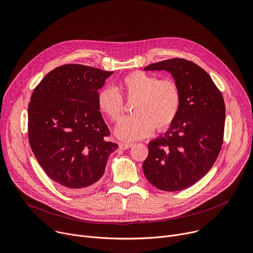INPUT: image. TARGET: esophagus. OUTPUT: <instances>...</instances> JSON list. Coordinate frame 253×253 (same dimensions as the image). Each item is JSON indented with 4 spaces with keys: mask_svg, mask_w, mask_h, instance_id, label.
Segmentation results:
<instances>
[{
    "mask_svg": "<svg viewBox=\"0 0 253 253\" xmlns=\"http://www.w3.org/2000/svg\"><path fill=\"white\" fill-rule=\"evenodd\" d=\"M133 146V143H130V142H121L120 144H119V147L121 148V149H129L130 147H132Z\"/></svg>",
    "mask_w": 253,
    "mask_h": 253,
    "instance_id": "obj_1",
    "label": "esophagus"
}]
</instances>
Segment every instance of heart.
I'll return each mask as SVG.
<instances>
[{
	"mask_svg": "<svg viewBox=\"0 0 253 253\" xmlns=\"http://www.w3.org/2000/svg\"><path fill=\"white\" fill-rule=\"evenodd\" d=\"M113 90L103 88L97 94V106L113 122L120 120L124 102H132V116L122 120L115 133L124 141L150 135L154 129L164 131L176 120L181 108L182 92L176 80L134 71L118 80Z\"/></svg>",
	"mask_w": 253,
	"mask_h": 253,
	"instance_id": "heart-1",
	"label": "heart"
}]
</instances>
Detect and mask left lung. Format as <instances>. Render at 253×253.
I'll list each match as a JSON object with an SVG mask.
<instances>
[{
  "label": "left lung",
  "mask_w": 253,
  "mask_h": 253,
  "mask_svg": "<svg viewBox=\"0 0 253 253\" xmlns=\"http://www.w3.org/2000/svg\"><path fill=\"white\" fill-rule=\"evenodd\" d=\"M144 70L170 72L181 88L182 103L165 135L148 144L143 172L160 190H184L199 181L219 155L225 124L223 96L207 72L186 59L164 60Z\"/></svg>",
  "instance_id": "1"
}]
</instances>
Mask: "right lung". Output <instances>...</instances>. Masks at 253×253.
<instances>
[{
	"label": "right lung",
	"instance_id": "right-lung-1",
	"mask_svg": "<svg viewBox=\"0 0 253 253\" xmlns=\"http://www.w3.org/2000/svg\"><path fill=\"white\" fill-rule=\"evenodd\" d=\"M113 72L66 64L32 93L28 107L31 149L45 173L66 190H90L103 176L118 144L97 106V94Z\"/></svg>",
	"mask_w": 253,
	"mask_h": 253
}]
</instances>
